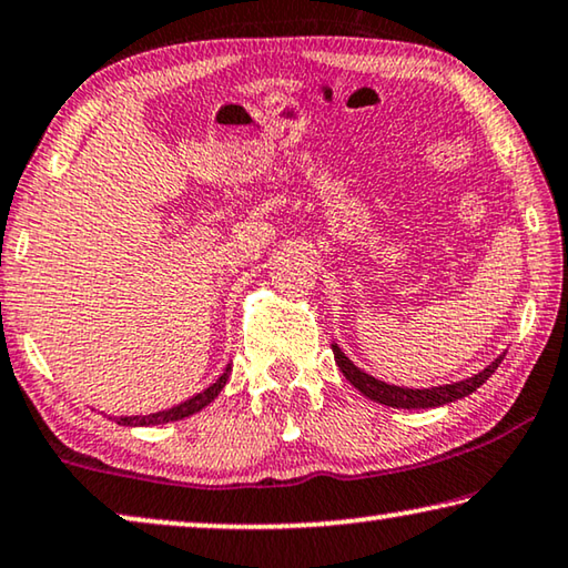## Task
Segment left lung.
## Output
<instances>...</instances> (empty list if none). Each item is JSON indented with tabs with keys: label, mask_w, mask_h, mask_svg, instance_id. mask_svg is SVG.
Here are the masks:
<instances>
[{
	"label": "left lung",
	"mask_w": 568,
	"mask_h": 568,
	"mask_svg": "<svg viewBox=\"0 0 568 568\" xmlns=\"http://www.w3.org/2000/svg\"><path fill=\"white\" fill-rule=\"evenodd\" d=\"M333 353H335V363L339 365V371H343L345 378L351 381L363 396H368L371 400H375V404L394 406V408H434V406L452 404V400L475 394V390L483 386V383L497 371V365H500L503 357H505V355L495 357V363H490L485 371H479L477 375H473V378L459 381V383H449V386L400 388V386H390V383H383L378 378H373V375H368V373H363L361 368H357V365L351 363V357L339 351L337 345H333Z\"/></svg>",
	"instance_id": "1"
}]
</instances>
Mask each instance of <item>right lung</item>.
I'll use <instances>...</instances> for the list:
<instances>
[{
  "label": "right lung",
  "instance_id": "right-lung-1",
  "mask_svg": "<svg viewBox=\"0 0 568 568\" xmlns=\"http://www.w3.org/2000/svg\"><path fill=\"white\" fill-rule=\"evenodd\" d=\"M229 375H231V365L223 371V375L213 383V386H207V388L203 390V394H197V396H193V398L182 400V404L168 408V412H156V414H146V416H119L116 424H124V426H154V424L180 422V418L193 416V414L200 412V408H205L207 404H211V400H213L217 394H221L223 386H225V381H229Z\"/></svg>",
  "mask_w": 568,
  "mask_h": 568
}]
</instances>
